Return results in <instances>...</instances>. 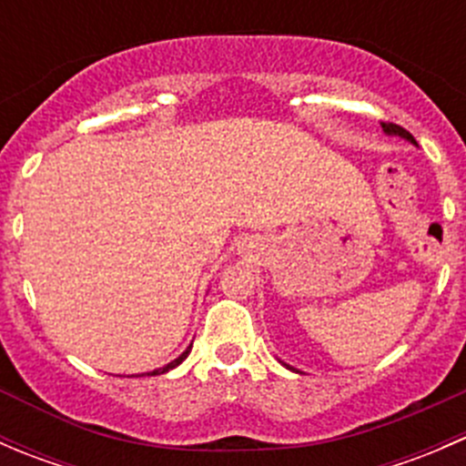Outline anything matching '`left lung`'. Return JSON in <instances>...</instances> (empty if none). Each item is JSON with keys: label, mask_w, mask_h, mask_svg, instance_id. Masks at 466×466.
<instances>
[{"label": "left lung", "mask_w": 466, "mask_h": 466, "mask_svg": "<svg viewBox=\"0 0 466 466\" xmlns=\"http://www.w3.org/2000/svg\"><path fill=\"white\" fill-rule=\"evenodd\" d=\"M380 126H383V133H385V135H399V137L408 139V142H410V144H417L415 137H412V135L408 133L406 128H401V126H397V124H385V121H383V124H380ZM289 370H293V368H289Z\"/></svg>", "instance_id": "8db88e82"}]
</instances>
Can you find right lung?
I'll return each instance as SVG.
<instances>
[{
	"mask_svg": "<svg viewBox=\"0 0 466 466\" xmlns=\"http://www.w3.org/2000/svg\"><path fill=\"white\" fill-rule=\"evenodd\" d=\"M189 351H191V345H189V347H187V350H185V351H182V354H180V356H177V359H176V360H171V363H168V365H164V368H159V370H153V372H148V374H150V377H155V374H164V372H168V370L177 368V365H180V363H182V360H185V359H187V356H189Z\"/></svg>",
	"mask_w": 466,
	"mask_h": 466,
	"instance_id": "right-lung-1",
	"label": "right lung"
}]
</instances>
